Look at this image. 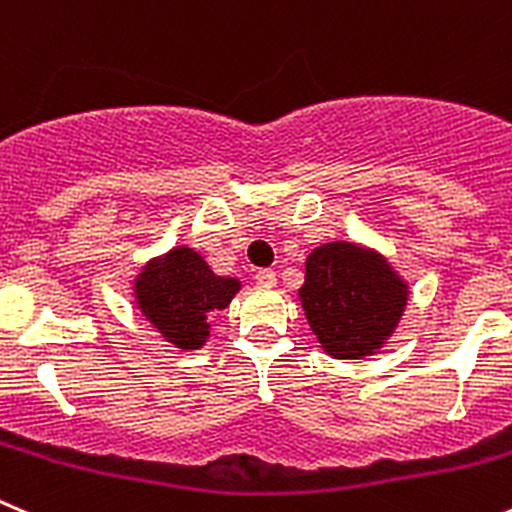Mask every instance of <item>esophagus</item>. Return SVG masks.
I'll use <instances>...</instances> for the list:
<instances>
[{"mask_svg":"<svg viewBox=\"0 0 512 512\" xmlns=\"http://www.w3.org/2000/svg\"><path fill=\"white\" fill-rule=\"evenodd\" d=\"M256 284H259V286H274L276 284V271H271V269L256 271Z\"/></svg>","mask_w":512,"mask_h":512,"instance_id":"obj_1","label":"esophagus"}]
</instances>
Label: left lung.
I'll return each instance as SVG.
<instances>
[{
    "mask_svg": "<svg viewBox=\"0 0 512 512\" xmlns=\"http://www.w3.org/2000/svg\"><path fill=\"white\" fill-rule=\"evenodd\" d=\"M407 284L372 248L334 241L314 248L299 289L311 332L334 359L374 354L407 306Z\"/></svg>",
    "mask_w": 512,
    "mask_h": 512,
    "instance_id": "1",
    "label": "left lung"
}]
</instances>
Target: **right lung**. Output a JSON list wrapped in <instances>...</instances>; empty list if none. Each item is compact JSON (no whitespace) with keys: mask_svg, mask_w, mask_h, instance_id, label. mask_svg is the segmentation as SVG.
<instances>
[{"mask_svg":"<svg viewBox=\"0 0 512 512\" xmlns=\"http://www.w3.org/2000/svg\"><path fill=\"white\" fill-rule=\"evenodd\" d=\"M238 279L216 276L201 253L178 246L153 259L135 279V301L145 319L178 349H201L211 337V314L226 309Z\"/></svg>","mask_w":512,"mask_h":512,"instance_id":"1","label":"right lung"}]
</instances>
